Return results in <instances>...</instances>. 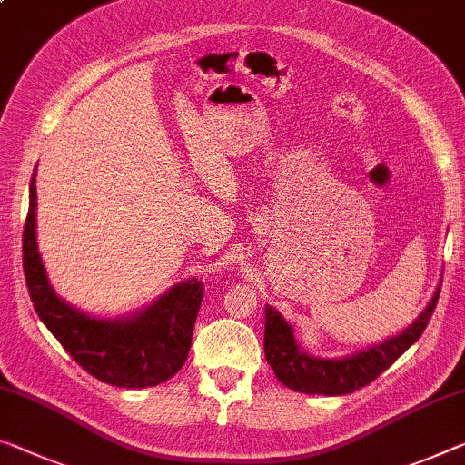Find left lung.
Listing matches in <instances>:
<instances>
[{"mask_svg":"<svg viewBox=\"0 0 465 465\" xmlns=\"http://www.w3.org/2000/svg\"><path fill=\"white\" fill-rule=\"evenodd\" d=\"M443 282V279H440ZM440 287H437L422 314L403 329L400 335L389 337L358 353L345 358L308 356L293 339L292 325L275 308H264V356L275 377L293 391L308 395H345L368 385L387 371L401 353L414 345L424 333L430 316L437 308Z\"/></svg>","mask_w":465,"mask_h":465,"instance_id":"left-lung-1","label":"left lung"}]
</instances>
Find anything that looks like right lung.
I'll use <instances>...</instances> for the list:
<instances>
[{
    "label": "right lung",
    "instance_id": "right-lung-1",
    "mask_svg": "<svg viewBox=\"0 0 465 465\" xmlns=\"http://www.w3.org/2000/svg\"><path fill=\"white\" fill-rule=\"evenodd\" d=\"M36 169L28 188L22 264L33 306L72 360L114 387L144 389L172 379L186 362L204 285L188 279L124 319H94L57 296L36 246Z\"/></svg>",
    "mask_w": 465,
    "mask_h": 465
}]
</instances>
